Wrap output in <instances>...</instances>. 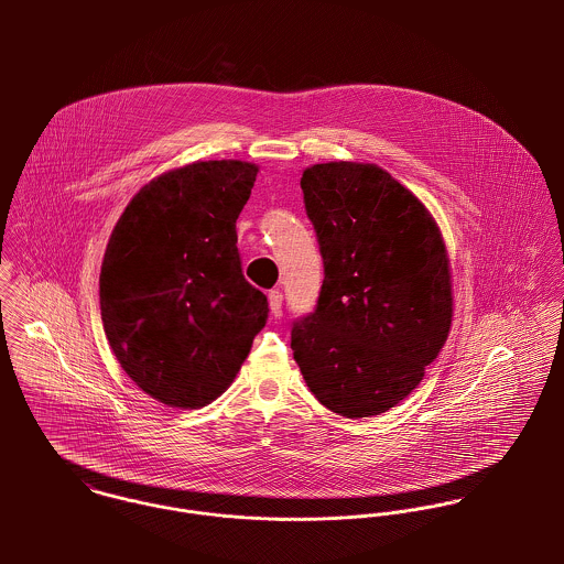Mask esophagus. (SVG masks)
<instances>
[{
	"label": "esophagus",
	"mask_w": 564,
	"mask_h": 564,
	"mask_svg": "<svg viewBox=\"0 0 564 564\" xmlns=\"http://www.w3.org/2000/svg\"><path fill=\"white\" fill-rule=\"evenodd\" d=\"M282 293L278 291V289H273V291H269V308H271V313L273 315H280V308H282Z\"/></svg>",
	"instance_id": "1"
}]
</instances>
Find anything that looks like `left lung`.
Listing matches in <instances>:
<instances>
[{"instance_id": "left-lung-1", "label": "left lung", "mask_w": 564, "mask_h": 564, "mask_svg": "<svg viewBox=\"0 0 564 564\" xmlns=\"http://www.w3.org/2000/svg\"><path fill=\"white\" fill-rule=\"evenodd\" d=\"M300 184L325 275L315 313L293 323L295 362L332 412H387L419 387L449 336L443 235L421 199L373 162L313 164Z\"/></svg>"}]
</instances>
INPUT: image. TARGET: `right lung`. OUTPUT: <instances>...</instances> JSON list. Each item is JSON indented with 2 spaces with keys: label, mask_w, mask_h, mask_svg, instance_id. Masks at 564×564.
Masks as SVG:
<instances>
[{
  "label": "right lung",
  "mask_w": 564,
  "mask_h": 564,
  "mask_svg": "<svg viewBox=\"0 0 564 564\" xmlns=\"http://www.w3.org/2000/svg\"><path fill=\"white\" fill-rule=\"evenodd\" d=\"M258 164L197 161L148 182L101 262L104 332L152 400L202 408L237 378L269 304L241 271L237 219Z\"/></svg>",
  "instance_id": "right-lung-1"
}]
</instances>
